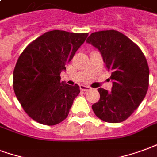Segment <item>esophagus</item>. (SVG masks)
<instances>
[{
	"label": "esophagus",
	"mask_w": 157,
	"mask_h": 157,
	"mask_svg": "<svg viewBox=\"0 0 157 157\" xmlns=\"http://www.w3.org/2000/svg\"><path fill=\"white\" fill-rule=\"evenodd\" d=\"M80 90H82V91H88V90H90V87L81 84V85H80Z\"/></svg>",
	"instance_id": "1"
}]
</instances>
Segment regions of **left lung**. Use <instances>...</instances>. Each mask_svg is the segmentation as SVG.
<instances>
[{
  "label": "left lung",
  "instance_id": "left-lung-1",
  "mask_svg": "<svg viewBox=\"0 0 157 157\" xmlns=\"http://www.w3.org/2000/svg\"><path fill=\"white\" fill-rule=\"evenodd\" d=\"M102 55L111 73V91L98 89L100 99L92 105L96 116L109 123H120L136 109L149 86V67L138 46L115 30L92 33L86 41Z\"/></svg>",
  "mask_w": 157,
  "mask_h": 157
}]
</instances>
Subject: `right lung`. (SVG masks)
Listing matches in <instances>:
<instances>
[{
    "label": "right lung",
    "mask_w": 157,
    "mask_h": 157,
    "mask_svg": "<svg viewBox=\"0 0 157 157\" xmlns=\"http://www.w3.org/2000/svg\"><path fill=\"white\" fill-rule=\"evenodd\" d=\"M89 33L48 32L25 48L13 72V89L22 108L40 124L54 125L64 121L79 86L60 81L65 65Z\"/></svg>",
    "instance_id": "add662e5"
}]
</instances>
